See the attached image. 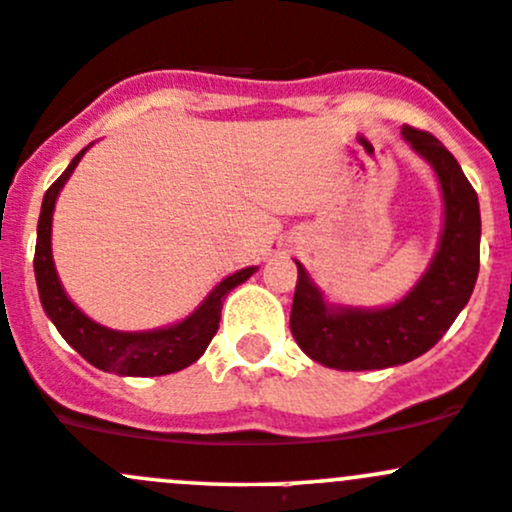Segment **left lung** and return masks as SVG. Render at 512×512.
<instances>
[{
    "mask_svg": "<svg viewBox=\"0 0 512 512\" xmlns=\"http://www.w3.org/2000/svg\"><path fill=\"white\" fill-rule=\"evenodd\" d=\"M401 136L436 173L443 195V227L431 265L399 302L349 307L324 299L302 262L289 329L309 359L339 371H371L426 354L471 299L480 267L478 195L458 160L431 133L404 126Z\"/></svg>",
    "mask_w": 512,
    "mask_h": 512,
    "instance_id": "8db88e82",
    "label": "left lung"
}]
</instances>
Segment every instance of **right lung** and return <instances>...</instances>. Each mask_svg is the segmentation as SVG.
Segmentation results:
<instances>
[{"mask_svg":"<svg viewBox=\"0 0 512 512\" xmlns=\"http://www.w3.org/2000/svg\"><path fill=\"white\" fill-rule=\"evenodd\" d=\"M94 143L76 153L69 168L56 178V183L46 190L44 203H41L39 227H36V252H34V275L36 287H39L41 307L46 317L54 322L61 337L71 344L89 364L101 371H113L121 376H163L173 371L185 369L208 349L210 339L215 337L220 324V309H223L225 297L230 289L250 280L257 267H245L235 275L225 277L223 282L213 287V292L195 307L180 322L168 324L160 329H148V332H118V329L103 327L86 317L79 307L69 299L64 285L54 267V255H51V220H54L56 198L66 180L71 178L74 168L84 153Z\"/></svg>","mask_w":512,"mask_h":512,"instance_id":"right-lung-1","label":"right lung"}]
</instances>
